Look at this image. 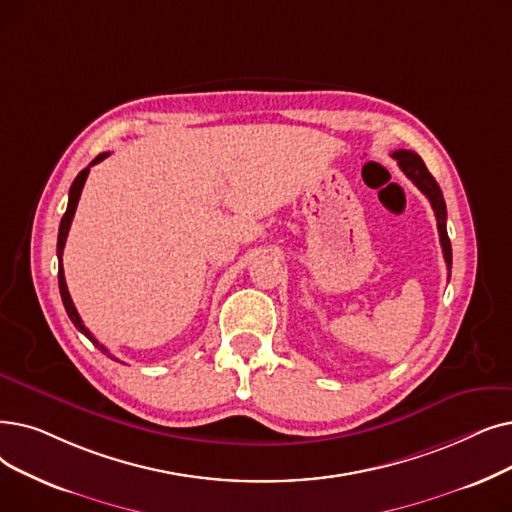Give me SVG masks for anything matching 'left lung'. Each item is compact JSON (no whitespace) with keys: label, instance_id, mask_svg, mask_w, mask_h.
<instances>
[{"label":"left lung","instance_id":"1","mask_svg":"<svg viewBox=\"0 0 512 512\" xmlns=\"http://www.w3.org/2000/svg\"><path fill=\"white\" fill-rule=\"evenodd\" d=\"M393 159L397 161L399 169H402L408 180L414 182V186L429 198V203L435 211L437 217V230H439V242L443 249V259H446L448 265V276L452 274V244L448 238V230H446V219H448V211H446V201H443V194L439 184L435 182V177L429 173L427 165L422 163V159L418 157L416 152L412 150H395Z\"/></svg>","mask_w":512,"mask_h":512}]
</instances>
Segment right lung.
Returning <instances> with one entry per match:
<instances>
[{"label": "right lung", "instance_id": "obj_1", "mask_svg": "<svg viewBox=\"0 0 512 512\" xmlns=\"http://www.w3.org/2000/svg\"><path fill=\"white\" fill-rule=\"evenodd\" d=\"M110 152H102V154H98V157L87 165L77 177H75V182H73V186H71V190H69V205H66V213L62 215V219H60V228H58V244H56V255H58V286H60V297H62V303H64V309H66V314H69V318H71V322L75 324V328L79 330V332H83V335L90 339L102 353H106L108 358H113V355H110V351L102 345V343H98V339L92 335L90 330L85 328V324L81 322V318H79V314H77V309H75V305H73V299H71V295H69V288H66V280H64V268H62V253H64V242H66V236H69V230H71V224H73V217H75V211H77V203H79V196H81V190H83V184H85V180H87V175H90V167L92 165H96V163H100V161H104L106 157H108ZM115 360V358H113Z\"/></svg>", "mask_w": 512, "mask_h": 512}]
</instances>
